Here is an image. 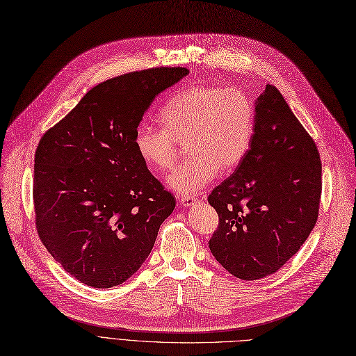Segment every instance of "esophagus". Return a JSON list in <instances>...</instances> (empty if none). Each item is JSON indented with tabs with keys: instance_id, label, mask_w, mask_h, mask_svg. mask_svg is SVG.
Returning <instances> with one entry per match:
<instances>
[{
	"instance_id": "obj_1",
	"label": "esophagus",
	"mask_w": 356,
	"mask_h": 356,
	"mask_svg": "<svg viewBox=\"0 0 356 356\" xmlns=\"http://www.w3.org/2000/svg\"><path fill=\"white\" fill-rule=\"evenodd\" d=\"M196 201H198V200H196L193 195L181 196V198H180V204H181V207H185V208H188V207H192V205H193Z\"/></svg>"
}]
</instances>
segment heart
I'll list each match as a JSON object with an SVG mask.
<instances>
[{"instance_id":"obj_1","label":"heart","mask_w":356,"mask_h":356,"mask_svg":"<svg viewBox=\"0 0 356 356\" xmlns=\"http://www.w3.org/2000/svg\"><path fill=\"white\" fill-rule=\"evenodd\" d=\"M163 129L140 124L135 149L143 164L165 173L176 164L179 143L191 155L167 185L188 196L211 183L218 171L230 173L243 161L255 131V105L242 89L196 85L183 88L160 111Z\"/></svg>"}]
</instances>
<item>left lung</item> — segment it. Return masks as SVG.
I'll use <instances>...</instances> for the list:
<instances>
[{
	"label": "left lung",
	"mask_w": 356,
	"mask_h": 356,
	"mask_svg": "<svg viewBox=\"0 0 356 356\" xmlns=\"http://www.w3.org/2000/svg\"><path fill=\"white\" fill-rule=\"evenodd\" d=\"M321 160L314 139L277 88L255 102L251 148L208 202L218 214L209 251L234 277L258 280L280 270L318 218Z\"/></svg>",
	"instance_id": "left-lung-1"
}]
</instances>
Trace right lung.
<instances>
[{"label": "right lung", "instance_id": "add662e5", "mask_svg": "<svg viewBox=\"0 0 356 356\" xmlns=\"http://www.w3.org/2000/svg\"><path fill=\"white\" fill-rule=\"evenodd\" d=\"M189 73L155 67L108 79L45 131L35 152L36 230L61 267L88 286L124 283L148 258L175 196L135 149L158 94Z\"/></svg>", "mask_w": 356, "mask_h": 356}]
</instances>
